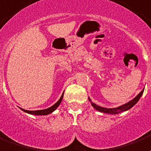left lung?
I'll use <instances>...</instances> for the list:
<instances>
[{
	"mask_svg": "<svg viewBox=\"0 0 151 151\" xmlns=\"http://www.w3.org/2000/svg\"><path fill=\"white\" fill-rule=\"evenodd\" d=\"M144 91V89L142 90V91L139 93L138 96H136L135 98H134L132 100L129 101L127 104H123L122 106H118V107H115V108H105V107H102V106H99L98 105H96V104H94L91 102V100L90 99V98H88L89 101L91 102V104L92 105V106L95 108L96 110L99 111L103 112V113H106V114H119V113H121V112L126 111L127 110L131 109L132 106H134L135 105L138 101L139 100V99L141 98V96H142V93Z\"/></svg>",
	"mask_w": 151,
	"mask_h": 151,
	"instance_id": "1",
	"label": "left lung"
}]
</instances>
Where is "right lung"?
Returning <instances> with one entry per match:
<instances>
[{
	"instance_id": "right-lung-1",
	"label": "right lung",
	"mask_w": 151,
	"mask_h": 151,
	"mask_svg": "<svg viewBox=\"0 0 151 151\" xmlns=\"http://www.w3.org/2000/svg\"><path fill=\"white\" fill-rule=\"evenodd\" d=\"M63 93L62 94V96H61V97L60 98V99H59L58 101L56 102L53 106H52L51 107H49V108H47V109L39 110V111H27V110L22 109V108H20V109L22 110L23 111L26 112V113H28V114H35V115H47V114H51V113H52V112L60 106V104L61 101H62V99H63Z\"/></svg>"
}]
</instances>
